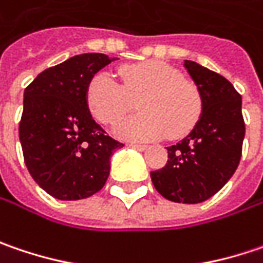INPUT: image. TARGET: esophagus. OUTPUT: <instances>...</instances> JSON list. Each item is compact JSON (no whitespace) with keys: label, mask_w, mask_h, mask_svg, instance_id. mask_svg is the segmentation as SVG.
<instances>
[{"label":"esophagus","mask_w":263,"mask_h":263,"mask_svg":"<svg viewBox=\"0 0 263 263\" xmlns=\"http://www.w3.org/2000/svg\"><path fill=\"white\" fill-rule=\"evenodd\" d=\"M127 146H128V148H133V149H138V151H145V149H148V145H142V143H128Z\"/></svg>","instance_id":"1"}]
</instances>
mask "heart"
<instances>
[{
  "label": "heart",
  "mask_w": 263,
  "mask_h": 263,
  "mask_svg": "<svg viewBox=\"0 0 263 263\" xmlns=\"http://www.w3.org/2000/svg\"><path fill=\"white\" fill-rule=\"evenodd\" d=\"M123 84L109 73H96L86 90V103L93 118L114 125L135 108L140 114L117 125L118 136L130 140L180 139L192 132L203 112V96L195 83L161 60L125 65L120 69Z\"/></svg>",
  "instance_id": "b5f03b06"
}]
</instances>
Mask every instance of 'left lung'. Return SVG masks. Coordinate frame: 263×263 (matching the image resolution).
Here are the masks:
<instances>
[{"label":"left lung","mask_w":263,"mask_h":263,"mask_svg":"<svg viewBox=\"0 0 263 263\" xmlns=\"http://www.w3.org/2000/svg\"><path fill=\"white\" fill-rule=\"evenodd\" d=\"M185 68L201 91L203 114L186 138L167 148V164L151 172V179L167 200L197 204L213 197L235 173L246 125L241 95L225 77L191 60Z\"/></svg>","instance_id":"obj_1"}]
</instances>
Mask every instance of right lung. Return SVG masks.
<instances>
[{"instance_id": "add662e5", "label": "right lung", "mask_w": 263, "mask_h": 263, "mask_svg": "<svg viewBox=\"0 0 263 263\" xmlns=\"http://www.w3.org/2000/svg\"><path fill=\"white\" fill-rule=\"evenodd\" d=\"M115 59L86 53L51 66L25 88L19 139L32 179L58 200H83L103 188L109 158L124 145L91 118L86 90Z\"/></svg>"}]
</instances>
